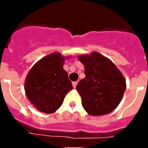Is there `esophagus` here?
<instances>
[{
  "label": "esophagus",
  "mask_w": 148,
  "mask_h": 148,
  "mask_svg": "<svg viewBox=\"0 0 148 148\" xmlns=\"http://www.w3.org/2000/svg\"><path fill=\"white\" fill-rule=\"evenodd\" d=\"M77 84H78V82H73V87H74V88H75V87H76Z\"/></svg>",
  "instance_id": "34e87169"
}]
</instances>
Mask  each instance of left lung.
Returning <instances> with one entry per match:
<instances>
[{
	"label": "left lung",
	"mask_w": 148,
	"mask_h": 148,
	"mask_svg": "<svg viewBox=\"0 0 148 148\" xmlns=\"http://www.w3.org/2000/svg\"><path fill=\"white\" fill-rule=\"evenodd\" d=\"M78 59L84 66L85 73L76 86L84 109L93 116L111 113L126 90L124 75L113 61L97 52L80 55Z\"/></svg>",
	"instance_id": "left-lung-1"
}]
</instances>
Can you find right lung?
<instances>
[{
    "label": "right lung",
    "mask_w": 148,
    "mask_h": 148,
    "mask_svg": "<svg viewBox=\"0 0 148 148\" xmlns=\"http://www.w3.org/2000/svg\"><path fill=\"white\" fill-rule=\"evenodd\" d=\"M66 56L56 52L44 56L30 69L24 90L30 103L40 112L55 113L63 104L66 93L73 90L67 73L63 66Z\"/></svg>",
    "instance_id": "add662e5"
}]
</instances>
